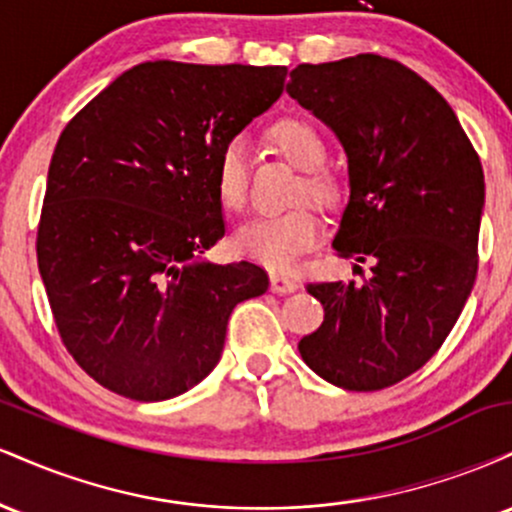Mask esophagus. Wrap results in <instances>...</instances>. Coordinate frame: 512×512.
Wrapping results in <instances>:
<instances>
[{
	"mask_svg": "<svg viewBox=\"0 0 512 512\" xmlns=\"http://www.w3.org/2000/svg\"><path fill=\"white\" fill-rule=\"evenodd\" d=\"M298 279H293V276H284V274H272L269 276V289L272 293H293L298 289Z\"/></svg>",
	"mask_w": 512,
	"mask_h": 512,
	"instance_id": "1",
	"label": "esophagus"
}]
</instances>
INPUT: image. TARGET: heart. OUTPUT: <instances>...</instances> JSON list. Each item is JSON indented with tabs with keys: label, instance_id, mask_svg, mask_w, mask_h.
I'll return each instance as SVG.
<instances>
[{
	"label": "heart",
	"instance_id": "1",
	"mask_svg": "<svg viewBox=\"0 0 512 512\" xmlns=\"http://www.w3.org/2000/svg\"><path fill=\"white\" fill-rule=\"evenodd\" d=\"M267 137L276 154L303 173L298 197L305 195L317 207H334L339 199V185L332 173L322 170L327 146L320 132L310 122L286 117L269 129ZM216 195L226 209H243L248 195V149L240 139H231L216 158ZM320 233V221L313 211L298 207L286 214L260 216L245 223L233 236V245L240 255L274 272H289L303 252L315 248Z\"/></svg>",
	"mask_w": 512,
	"mask_h": 512
}]
</instances>
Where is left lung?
<instances>
[{"label": "left lung", "instance_id": "obj_1", "mask_svg": "<svg viewBox=\"0 0 512 512\" xmlns=\"http://www.w3.org/2000/svg\"><path fill=\"white\" fill-rule=\"evenodd\" d=\"M286 93L344 146L332 248L370 262L361 284H308L325 320L298 351L342 390H383L436 354L474 289L484 170L448 101L395 60L298 64Z\"/></svg>", "mask_w": 512, "mask_h": 512}]
</instances>
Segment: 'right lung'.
<instances>
[{"instance_id": "add662e5", "label": "right lung", "mask_w": 512, "mask_h": 512, "mask_svg": "<svg viewBox=\"0 0 512 512\" xmlns=\"http://www.w3.org/2000/svg\"><path fill=\"white\" fill-rule=\"evenodd\" d=\"M286 67L156 60L120 74L64 127L38 269L74 361L117 395L161 402L216 368L240 301L269 276L214 264L226 233L216 158L284 91Z\"/></svg>"}]
</instances>
